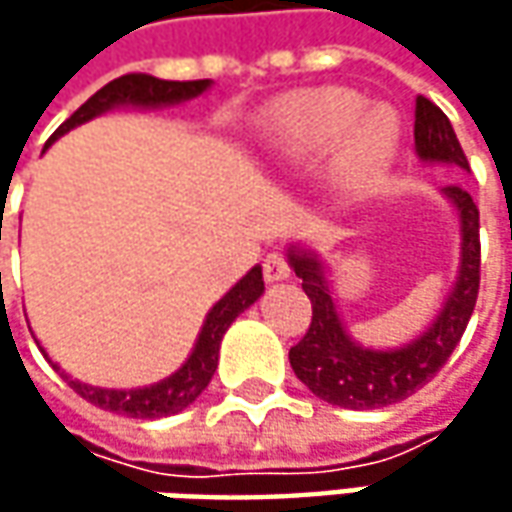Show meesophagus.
Returning <instances> with one entry per match:
<instances>
[{"instance_id": "obj_1", "label": "esophagus", "mask_w": 512, "mask_h": 512, "mask_svg": "<svg viewBox=\"0 0 512 512\" xmlns=\"http://www.w3.org/2000/svg\"><path fill=\"white\" fill-rule=\"evenodd\" d=\"M262 270H265L267 282H282V279L290 276V265H287L285 253H267Z\"/></svg>"}]
</instances>
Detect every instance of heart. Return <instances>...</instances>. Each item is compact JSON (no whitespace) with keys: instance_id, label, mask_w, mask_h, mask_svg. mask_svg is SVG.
Returning a JSON list of instances; mask_svg holds the SVG:
<instances>
[{"instance_id":"1","label":"heart","mask_w":512,"mask_h":512,"mask_svg":"<svg viewBox=\"0 0 512 512\" xmlns=\"http://www.w3.org/2000/svg\"><path fill=\"white\" fill-rule=\"evenodd\" d=\"M364 108L362 96L344 88L290 93L270 108L279 150L296 165H313L333 153L344 185H373L399 145V125L384 108Z\"/></svg>"}]
</instances>
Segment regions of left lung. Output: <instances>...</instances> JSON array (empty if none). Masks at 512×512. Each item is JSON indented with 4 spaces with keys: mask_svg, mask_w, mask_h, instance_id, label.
Returning a JSON list of instances; mask_svg holds the SVG:
<instances>
[{
    "mask_svg": "<svg viewBox=\"0 0 512 512\" xmlns=\"http://www.w3.org/2000/svg\"><path fill=\"white\" fill-rule=\"evenodd\" d=\"M413 136H416V153L424 162H442V165H459L462 170H470L450 119L424 96L416 99ZM444 196L459 210V225H462L459 279L450 290L439 319L419 339L396 350H370L353 342L336 313L330 296L333 290L327 285L325 265L319 262V256L302 247L287 250L290 267L302 279V290L313 305V319L307 333L302 336V342L290 347V367L299 376V382H305L310 393H316L322 402L350 407V410H373V407L402 402L430 382L456 350L479 296L482 245H479V207L473 196L459 185L444 187Z\"/></svg>",
    "mask_w": 512,
    "mask_h": 512,
    "instance_id": "1",
    "label": "left lung"
}]
</instances>
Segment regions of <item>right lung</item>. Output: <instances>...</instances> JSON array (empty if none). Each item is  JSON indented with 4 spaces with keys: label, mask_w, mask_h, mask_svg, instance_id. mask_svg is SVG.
<instances>
[{
    "label": "right lung",
    "mask_w": 512,
    "mask_h": 512,
    "mask_svg": "<svg viewBox=\"0 0 512 512\" xmlns=\"http://www.w3.org/2000/svg\"><path fill=\"white\" fill-rule=\"evenodd\" d=\"M210 88V79H196V82H168V79H156L148 73H128V76H119L108 82L102 90H96L82 108L70 116L62 128L56 130L48 139L56 142L62 133H68L70 128L88 122L93 116L105 113L110 108H122V105H133V108H162V105H179L187 102L199 93H205ZM45 145V148H48ZM265 293V282H262V267H250L247 276H242L236 285L227 290L225 296L210 307L202 333L193 344V353L187 356V362L168 376L162 382L150 384V387H136V390H108V387H93V384H82L76 379H70V387L88 399L90 404L110 410V413H122L130 419H162V416H173L179 410H185L187 404H193L202 390H205L213 373H216V364H219V344L222 336L227 333V327L233 325V319L239 313H245L247 307L253 305L259 296ZM42 350V347H39ZM45 353V350H42ZM48 356V353H45ZM56 367V364H53ZM59 370V367H56Z\"/></svg>",
    "instance_id": "1"
}]
</instances>
